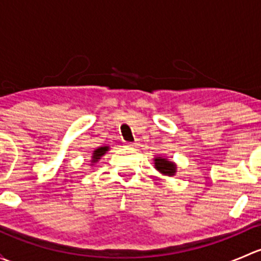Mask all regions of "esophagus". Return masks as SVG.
<instances>
[{
  "mask_svg": "<svg viewBox=\"0 0 261 261\" xmlns=\"http://www.w3.org/2000/svg\"><path fill=\"white\" fill-rule=\"evenodd\" d=\"M136 145H138V143H126L127 147H136Z\"/></svg>",
  "mask_w": 261,
  "mask_h": 261,
  "instance_id": "esophagus-1",
  "label": "esophagus"
}]
</instances>
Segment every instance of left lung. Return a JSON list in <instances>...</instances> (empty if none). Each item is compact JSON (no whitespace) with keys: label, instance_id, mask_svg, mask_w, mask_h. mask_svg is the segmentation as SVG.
<instances>
[{"label":"left lung","instance_id":"1","mask_svg":"<svg viewBox=\"0 0 261 261\" xmlns=\"http://www.w3.org/2000/svg\"><path fill=\"white\" fill-rule=\"evenodd\" d=\"M154 164H155V169L159 170L162 174L168 175V177H173L177 172V165L174 164L170 160L165 159V158L162 156H156L154 159Z\"/></svg>","mask_w":261,"mask_h":261}]
</instances>
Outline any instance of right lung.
Wrapping results in <instances>:
<instances>
[{
    "label": "right lung",
    "mask_w": 261,
    "mask_h": 261,
    "mask_svg": "<svg viewBox=\"0 0 261 261\" xmlns=\"http://www.w3.org/2000/svg\"><path fill=\"white\" fill-rule=\"evenodd\" d=\"M109 149H110L109 146H99V147H97V149L93 151V154H92V163L98 162V160L101 159L102 155H105L107 151H109Z\"/></svg>",
    "instance_id": "right-lung-1"
}]
</instances>
